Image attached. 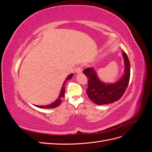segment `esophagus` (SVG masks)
<instances>
[{"mask_svg": "<svg viewBox=\"0 0 152 152\" xmlns=\"http://www.w3.org/2000/svg\"><path fill=\"white\" fill-rule=\"evenodd\" d=\"M82 68L81 67H77L76 69H75V72L77 73H82Z\"/></svg>", "mask_w": 152, "mask_h": 152, "instance_id": "esophagus-1", "label": "esophagus"}]
</instances>
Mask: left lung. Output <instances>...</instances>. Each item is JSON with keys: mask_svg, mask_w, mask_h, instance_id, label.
Masks as SVG:
<instances>
[{"mask_svg": "<svg viewBox=\"0 0 152 152\" xmlns=\"http://www.w3.org/2000/svg\"><path fill=\"white\" fill-rule=\"evenodd\" d=\"M124 63V74L115 82H104L101 80L93 67L87 68L83 71L88 79L87 96L98 105L108 104L120 99L128 86L130 79V63L126 53L122 50Z\"/></svg>", "mask_w": 152, "mask_h": 152, "instance_id": "8db88e82", "label": "left lung"}]
</instances>
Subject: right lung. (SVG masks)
I'll return each instance as SVG.
<instances>
[{"mask_svg": "<svg viewBox=\"0 0 152 152\" xmlns=\"http://www.w3.org/2000/svg\"><path fill=\"white\" fill-rule=\"evenodd\" d=\"M73 75V73H71V74L69 75L66 78V79L65 80V81L63 82L62 87H61V89L60 91V93H59V94L58 96V98L53 102V103H51L50 104H49L48 105H35L37 107H39L40 108H56L57 107H58L59 105H60L61 103V101L63 99V98H64V96H65V86H66V83L68 80H69L70 79H72V77Z\"/></svg>", "mask_w": 152, "mask_h": 152, "instance_id": "add662e5", "label": "right lung"}]
</instances>
